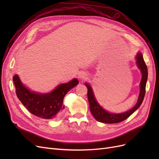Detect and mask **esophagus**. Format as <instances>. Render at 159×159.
<instances>
[{"instance_id": "34e87169", "label": "esophagus", "mask_w": 159, "mask_h": 159, "mask_svg": "<svg viewBox=\"0 0 159 159\" xmlns=\"http://www.w3.org/2000/svg\"><path fill=\"white\" fill-rule=\"evenodd\" d=\"M85 76H86L85 74L83 73V72H80L79 74H78V77H79V78H80V79H84V78H85Z\"/></svg>"}]
</instances>
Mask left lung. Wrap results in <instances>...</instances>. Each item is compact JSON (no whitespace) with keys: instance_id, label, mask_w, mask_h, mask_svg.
<instances>
[{"instance_id":"left-lung-1","label":"left lung","mask_w":159,"mask_h":159,"mask_svg":"<svg viewBox=\"0 0 159 159\" xmlns=\"http://www.w3.org/2000/svg\"><path fill=\"white\" fill-rule=\"evenodd\" d=\"M137 64L142 73V79L140 83V93L138 101L134 106L127 111L122 113H112L105 111L100 106L96 101L93 92L92 88L89 84L85 83V85L88 88V99L89 103V109L91 114L98 121L103 123H117L127 119L135 111L140 107L144 97L145 95L146 84L148 78V70L145 61H144L143 54L141 52H138L136 56Z\"/></svg>"}]
</instances>
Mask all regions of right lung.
<instances>
[{"label": "right lung", "instance_id": "obj_1", "mask_svg": "<svg viewBox=\"0 0 159 159\" xmlns=\"http://www.w3.org/2000/svg\"><path fill=\"white\" fill-rule=\"evenodd\" d=\"M18 98L28 110L36 117L50 119L57 118L64 109L63 99L68 91L79 84L77 79L62 84L48 93H38L23 85L18 75L13 77Z\"/></svg>", "mask_w": 159, "mask_h": 159}]
</instances>
